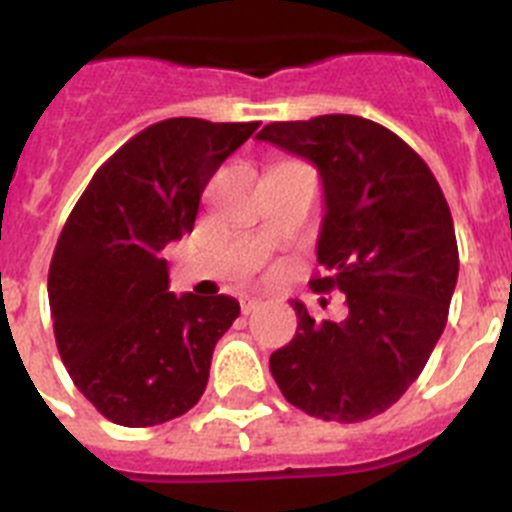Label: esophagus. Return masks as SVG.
<instances>
[{
	"label": "esophagus",
	"instance_id": "34e87169",
	"mask_svg": "<svg viewBox=\"0 0 512 512\" xmlns=\"http://www.w3.org/2000/svg\"><path fill=\"white\" fill-rule=\"evenodd\" d=\"M259 305H261V300H256V297H246V300H241L243 315H248V312H253Z\"/></svg>",
	"mask_w": 512,
	"mask_h": 512
}]
</instances>
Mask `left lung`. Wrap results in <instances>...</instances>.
<instances>
[{"label":"left lung","mask_w":512,"mask_h":512,"mask_svg":"<svg viewBox=\"0 0 512 512\" xmlns=\"http://www.w3.org/2000/svg\"><path fill=\"white\" fill-rule=\"evenodd\" d=\"M310 161L325 215L315 292L338 289L348 315L297 333L269 359L271 377L312 418L359 423L395 405L436 348L459 277L454 220L436 176L392 130L356 115L271 122L256 135Z\"/></svg>","instance_id":"obj_1"}]
</instances>
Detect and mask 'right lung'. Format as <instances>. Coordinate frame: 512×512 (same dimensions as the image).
Returning a JSON list of instances; mask_svg holds the SVG:
<instances>
[{"instance_id": "1", "label": "right lung", "mask_w": 512, "mask_h": 512, "mask_svg": "<svg viewBox=\"0 0 512 512\" xmlns=\"http://www.w3.org/2000/svg\"><path fill=\"white\" fill-rule=\"evenodd\" d=\"M256 128L156 122L99 166L63 225L48 271L56 346L81 395L112 423H166L205 392L215 343L241 305L176 297L161 251L192 233L207 182Z\"/></svg>"}]
</instances>
